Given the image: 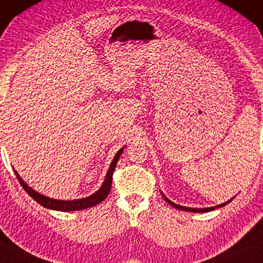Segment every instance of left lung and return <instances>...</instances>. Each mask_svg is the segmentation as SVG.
I'll use <instances>...</instances> for the list:
<instances>
[{"mask_svg":"<svg viewBox=\"0 0 263 263\" xmlns=\"http://www.w3.org/2000/svg\"><path fill=\"white\" fill-rule=\"evenodd\" d=\"M163 195V197H164V199H165V201L169 203L170 205H172L174 208H176V209H178V210H184V211H191V213H208V211H211V210H215L216 209V208H222V206H224L226 204H228V203H230V201H232V199H229V201H227V202H224V203H222V204H218V205H216V206H210V208H187V206H183V205H178V204H176V203H174V202H171L169 198L167 197H165V196H164V194L163 193H160Z\"/></svg>","mask_w":263,"mask_h":263,"instance_id":"1","label":"left lung"}]
</instances>
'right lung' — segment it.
<instances>
[{
	"mask_svg": "<svg viewBox=\"0 0 263 263\" xmlns=\"http://www.w3.org/2000/svg\"><path fill=\"white\" fill-rule=\"evenodd\" d=\"M124 147H121L120 150L117 152V155L113 158L111 165H109V169L107 171L106 176H105V181L103 183V185L99 190L97 191L96 194H93L91 196L86 198H80V199H73V201H60V199H54V198H49L47 196H44L41 194L36 193V191L31 189L30 186L27 185V183L20 177L16 170H14L15 175L18 179L20 184H21L25 191H27L31 198L34 201H36L39 204H41L42 206L47 208V209H52V210H59V211H76V210H82V209H87V208H91L93 205L99 204L100 202H103L105 198L107 197V195L109 194V190H111V185H112V176H113V171L116 169L117 163H118V159L120 155L123 154Z\"/></svg>",
	"mask_w": 263,
	"mask_h": 263,
	"instance_id": "right-lung-1",
	"label": "right lung"
}]
</instances>
